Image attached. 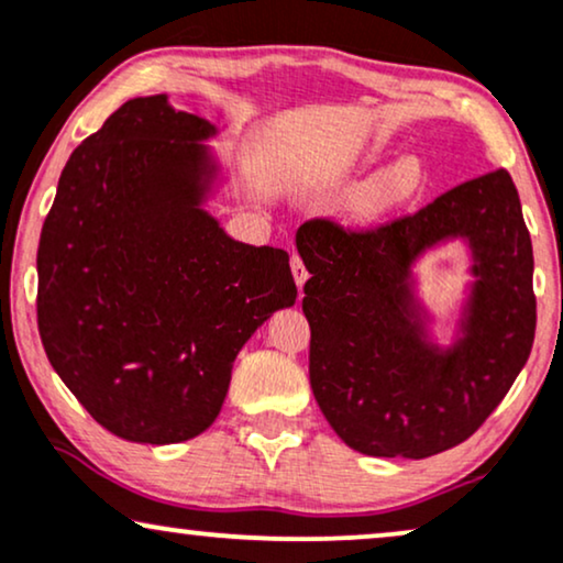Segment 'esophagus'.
<instances>
[{"label": "esophagus", "mask_w": 563, "mask_h": 563, "mask_svg": "<svg viewBox=\"0 0 563 563\" xmlns=\"http://www.w3.org/2000/svg\"><path fill=\"white\" fill-rule=\"evenodd\" d=\"M290 269H294V277H296V286H298V290H303V283L309 280V269H306L303 260L298 257L296 252L290 254Z\"/></svg>", "instance_id": "34e87169"}]
</instances>
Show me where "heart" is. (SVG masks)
Instances as JSON below:
<instances>
[{"label":"heart","instance_id":"obj_1","mask_svg":"<svg viewBox=\"0 0 563 563\" xmlns=\"http://www.w3.org/2000/svg\"><path fill=\"white\" fill-rule=\"evenodd\" d=\"M424 190V167L417 156H399L357 187L350 200V213L371 223L401 211Z\"/></svg>","mask_w":563,"mask_h":563}]
</instances>
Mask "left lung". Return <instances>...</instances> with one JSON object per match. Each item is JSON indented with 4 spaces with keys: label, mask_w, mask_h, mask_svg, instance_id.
Wrapping results in <instances>:
<instances>
[{
    "label": "left lung",
    "mask_w": 563,
    "mask_h": 563,
    "mask_svg": "<svg viewBox=\"0 0 563 563\" xmlns=\"http://www.w3.org/2000/svg\"><path fill=\"white\" fill-rule=\"evenodd\" d=\"M455 235L475 252L477 283L464 336L440 353L423 340L408 275L427 245ZM296 246L311 273L303 286L311 391L352 451L427 459L455 448L486 422L528 363L533 244L507 169L373 229L311 219Z\"/></svg>",
    "instance_id": "1"
}]
</instances>
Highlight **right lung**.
<instances>
[{
    "label": "right lung",
    "instance_id": "add662e5",
    "mask_svg": "<svg viewBox=\"0 0 563 563\" xmlns=\"http://www.w3.org/2000/svg\"><path fill=\"white\" fill-rule=\"evenodd\" d=\"M208 120L136 97L81 141L37 244V332L81 407L118 438L169 445L219 417L231 365L294 306L288 254L223 234L200 203Z\"/></svg>",
    "mask_w": 563,
    "mask_h": 563
}]
</instances>
